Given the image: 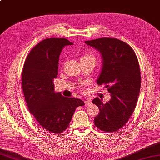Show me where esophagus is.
<instances>
[{"mask_svg": "<svg viewBox=\"0 0 160 160\" xmlns=\"http://www.w3.org/2000/svg\"><path fill=\"white\" fill-rule=\"evenodd\" d=\"M84 103H85V105H87L92 104V101H91L90 100H89V99H87V100H85V101H84Z\"/></svg>", "mask_w": 160, "mask_h": 160, "instance_id": "esophagus-1", "label": "esophagus"}]
</instances>
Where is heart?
<instances>
[{
	"mask_svg": "<svg viewBox=\"0 0 160 160\" xmlns=\"http://www.w3.org/2000/svg\"><path fill=\"white\" fill-rule=\"evenodd\" d=\"M81 60H91L95 62L96 59L94 58V56L92 55V54H89V53H84L80 58V61Z\"/></svg>",
	"mask_w": 160,
	"mask_h": 160,
	"instance_id": "b5f03b06",
	"label": "heart"
}]
</instances>
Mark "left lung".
<instances>
[{"label":"left lung","mask_w":160,"mask_h":160,"mask_svg":"<svg viewBox=\"0 0 160 160\" xmlns=\"http://www.w3.org/2000/svg\"><path fill=\"white\" fill-rule=\"evenodd\" d=\"M85 43L101 52L102 67L96 82L104 84L111 93L110 101L105 104L98 98L92 101L99 109L94 124L104 132H115L127 123L136 107L141 87L138 59L128 43L116 38L103 37Z\"/></svg>","instance_id":"1"}]
</instances>
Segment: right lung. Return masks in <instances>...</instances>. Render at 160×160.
Segmentation results:
<instances>
[{"label": "right lung", "mask_w": 160, "mask_h": 160, "mask_svg": "<svg viewBox=\"0 0 160 160\" xmlns=\"http://www.w3.org/2000/svg\"><path fill=\"white\" fill-rule=\"evenodd\" d=\"M73 43L65 38H48L31 50L22 72V88L28 108L43 129L54 134L66 130L78 106L79 98L55 93L53 80L58 74L59 55Z\"/></svg>", "instance_id": "1"}]
</instances>
